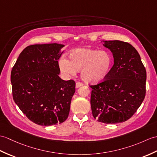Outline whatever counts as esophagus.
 <instances>
[{
	"mask_svg": "<svg viewBox=\"0 0 157 157\" xmlns=\"http://www.w3.org/2000/svg\"><path fill=\"white\" fill-rule=\"evenodd\" d=\"M82 86H83V83H81V82H77L76 83V84H75V87L76 88H78V87H81Z\"/></svg>",
	"mask_w": 157,
	"mask_h": 157,
	"instance_id": "esophagus-1",
	"label": "esophagus"
}]
</instances>
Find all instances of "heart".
Instances as JSON below:
<instances>
[{"label":"heart","mask_w":157,"mask_h":157,"mask_svg":"<svg viewBox=\"0 0 157 157\" xmlns=\"http://www.w3.org/2000/svg\"><path fill=\"white\" fill-rule=\"evenodd\" d=\"M69 61L61 58V70L68 75H75L81 71V78L86 83H96L108 77L112 67L111 55L105 51L89 48H78L69 53Z\"/></svg>","instance_id":"obj_1"}]
</instances>
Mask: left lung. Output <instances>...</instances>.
<instances>
[{
  "instance_id": "8db88e82",
  "label": "left lung",
  "mask_w": 157,
  "mask_h": 157,
  "mask_svg": "<svg viewBox=\"0 0 157 157\" xmlns=\"http://www.w3.org/2000/svg\"><path fill=\"white\" fill-rule=\"evenodd\" d=\"M102 42L112 53L114 65L103 82L90 86L92 114L100 122H123L132 117L144 99L147 71L139 53L128 43Z\"/></svg>"
}]
</instances>
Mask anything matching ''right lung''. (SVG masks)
<instances>
[{"label": "right lung", "instance_id": "add662e5", "mask_svg": "<svg viewBox=\"0 0 157 157\" xmlns=\"http://www.w3.org/2000/svg\"><path fill=\"white\" fill-rule=\"evenodd\" d=\"M64 45L36 44L27 47L13 66L10 82L15 104L37 124L52 126L68 117L75 92L74 80L59 78L58 59Z\"/></svg>", "mask_w": 157, "mask_h": 157}]
</instances>
